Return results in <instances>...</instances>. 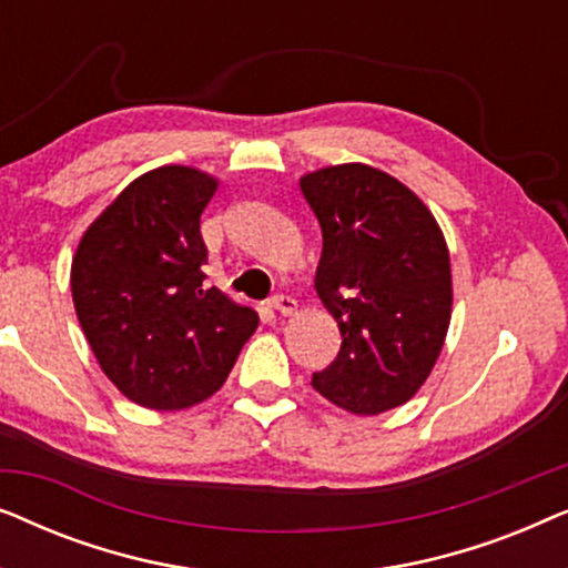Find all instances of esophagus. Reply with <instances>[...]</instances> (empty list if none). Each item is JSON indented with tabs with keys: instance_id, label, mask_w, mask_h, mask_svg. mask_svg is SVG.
<instances>
[{
	"instance_id": "esophagus-1",
	"label": "esophagus",
	"mask_w": 568,
	"mask_h": 568,
	"mask_svg": "<svg viewBox=\"0 0 568 568\" xmlns=\"http://www.w3.org/2000/svg\"><path fill=\"white\" fill-rule=\"evenodd\" d=\"M268 307L282 315H294L297 313V300H292L290 294H274V297L268 300Z\"/></svg>"
}]
</instances>
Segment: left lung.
I'll return each mask as SVG.
<instances>
[{
	"instance_id": "left-lung-1",
	"label": "left lung",
	"mask_w": 568,
	"mask_h": 568,
	"mask_svg": "<svg viewBox=\"0 0 568 568\" xmlns=\"http://www.w3.org/2000/svg\"><path fill=\"white\" fill-rule=\"evenodd\" d=\"M300 189L323 230L315 292L341 331V352L313 387L348 414H385L414 398L445 346V232L406 183L364 162L313 170Z\"/></svg>"
}]
</instances>
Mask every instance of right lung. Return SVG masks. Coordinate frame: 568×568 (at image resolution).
Instances as JSON below:
<instances>
[{
    "mask_svg": "<svg viewBox=\"0 0 568 568\" xmlns=\"http://www.w3.org/2000/svg\"><path fill=\"white\" fill-rule=\"evenodd\" d=\"M220 178L189 165L139 175L84 230L72 300L105 377L152 410L199 406L220 390L258 313L204 286L201 212Z\"/></svg>",
    "mask_w": 568,
    "mask_h": 568,
    "instance_id": "right-lung-1",
    "label": "right lung"
}]
</instances>
